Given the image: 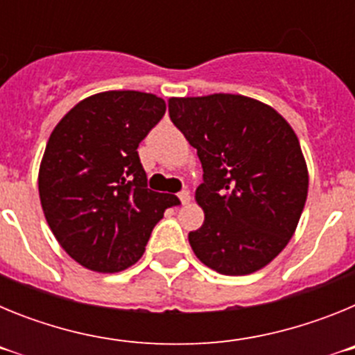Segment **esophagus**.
<instances>
[{
  "label": "esophagus",
  "instance_id": "obj_1",
  "mask_svg": "<svg viewBox=\"0 0 355 355\" xmlns=\"http://www.w3.org/2000/svg\"><path fill=\"white\" fill-rule=\"evenodd\" d=\"M178 197H180L181 205H188V202H190V199H192V197H190V192H188V190H181V192L178 193Z\"/></svg>",
  "mask_w": 355,
  "mask_h": 355
}]
</instances>
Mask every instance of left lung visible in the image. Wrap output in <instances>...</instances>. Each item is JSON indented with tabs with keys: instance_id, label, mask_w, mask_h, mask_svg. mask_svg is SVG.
I'll return each mask as SVG.
<instances>
[{
	"instance_id": "left-lung-1",
	"label": "left lung",
	"mask_w": 355,
	"mask_h": 355,
	"mask_svg": "<svg viewBox=\"0 0 355 355\" xmlns=\"http://www.w3.org/2000/svg\"><path fill=\"white\" fill-rule=\"evenodd\" d=\"M168 115L197 149L205 224L188 234L197 258L224 275L272 261L293 236L307 197L299 139L272 106L234 94L172 97Z\"/></svg>"
}]
</instances>
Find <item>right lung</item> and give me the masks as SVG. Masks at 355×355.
<instances>
[{"instance_id": "add662e5", "label": "right lung", "mask_w": 355, "mask_h": 355, "mask_svg": "<svg viewBox=\"0 0 355 355\" xmlns=\"http://www.w3.org/2000/svg\"><path fill=\"white\" fill-rule=\"evenodd\" d=\"M165 110L155 94L110 90L78 103L49 137L40 205L62 249L89 270L135 265L163 211L180 205L147 188L137 150Z\"/></svg>"}]
</instances>
